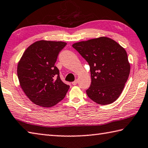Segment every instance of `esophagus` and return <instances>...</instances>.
Wrapping results in <instances>:
<instances>
[{
  "mask_svg": "<svg viewBox=\"0 0 148 148\" xmlns=\"http://www.w3.org/2000/svg\"><path fill=\"white\" fill-rule=\"evenodd\" d=\"M77 82H78V80H77V79H76V80H75L74 82H73L72 83V84L73 85H76L77 84Z\"/></svg>",
  "mask_w": 148,
  "mask_h": 148,
  "instance_id": "1",
  "label": "esophagus"
}]
</instances>
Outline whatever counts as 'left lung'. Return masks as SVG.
<instances>
[{"label":"left lung","mask_w":148,"mask_h":148,"mask_svg":"<svg viewBox=\"0 0 148 148\" xmlns=\"http://www.w3.org/2000/svg\"><path fill=\"white\" fill-rule=\"evenodd\" d=\"M72 47L90 66L91 84L86 90L88 98L100 105L116 101L130 72V64L124 48L106 37L76 42Z\"/></svg>","instance_id":"1"}]
</instances>
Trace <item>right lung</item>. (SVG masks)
Wrapping results in <instances>:
<instances>
[{"instance_id":"obj_1","label":"right lung","mask_w":148,"mask_h":148,"mask_svg":"<svg viewBox=\"0 0 148 148\" xmlns=\"http://www.w3.org/2000/svg\"><path fill=\"white\" fill-rule=\"evenodd\" d=\"M66 43L38 41L27 48L17 66V76L24 92L34 103L50 107L65 98L70 86L64 83L55 66Z\"/></svg>"}]
</instances>
